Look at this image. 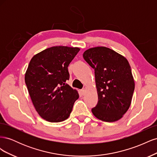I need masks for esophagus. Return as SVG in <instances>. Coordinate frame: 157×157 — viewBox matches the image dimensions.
I'll use <instances>...</instances> for the list:
<instances>
[{"instance_id": "34e87169", "label": "esophagus", "mask_w": 157, "mask_h": 157, "mask_svg": "<svg viewBox=\"0 0 157 157\" xmlns=\"http://www.w3.org/2000/svg\"><path fill=\"white\" fill-rule=\"evenodd\" d=\"M80 94H81V95H82V96H84V95L86 94V90H85L84 89L80 90Z\"/></svg>"}]
</instances>
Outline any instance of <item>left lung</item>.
Here are the masks:
<instances>
[{
    "instance_id": "obj_1",
    "label": "left lung",
    "mask_w": 157,
    "mask_h": 157,
    "mask_svg": "<svg viewBox=\"0 0 157 157\" xmlns=\"http://www.w3.org/2000/svg\"><path fill=\"white\" fill-rule=\"evenodd\" d=\"M83 58L95 71L98 102L92 109L94 115L108 122L121 119L130 106L135 88L128 60L103 46L86 50Z\"/></svg>"
}]
</instances>
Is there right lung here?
Listing matches in <instances>:
<instances>
[{
	"label": "right lung",
	"instance_id": "right-lung-1",
	"mask_svg": "<svg viewBox=\"0 0 157 157\" xmlns=\"http://www.w3.org/2000/svg\"><path fill=\"white\" fill-rule=\"evenodd\" d=\"M80 48L53 46L33 57L25 81L36 111L44 120L59 122L67 119L79 96L66 83L68 66Z\"/></svg>",
	"mask_w": 157,
	"mask_h": 157
}]
</instances>
